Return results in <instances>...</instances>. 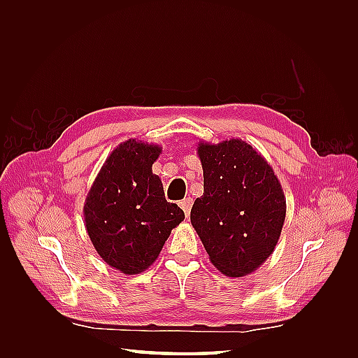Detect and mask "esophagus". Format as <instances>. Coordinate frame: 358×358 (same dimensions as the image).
Masks as SVG:
<instances>
[{
    "mask_svg": "<svg viewBox=\"0 0 358 358\" xmlns=\"http://www.w3.org/2000/svg\"><path fill=\"white\" fill-rule=\"evenodd\" d=\"M180 208H182V210L185 212V215L187 216H189V212H191V208H192V199H183L182 201H180Z\"/></svg>",
    "mask_w": 358,
    "mask_h": 358,
    "instance_id": "1",
    "label": "esophagus"
}]
</instances>
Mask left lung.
I'll return each instance as SVG.
<instances>
[{
    "mask_svg": "<svg viewBox=\"0 0 358 358\" xmlns=\"http://www.w3.org/2000/svg\"><path fill=\"white\" fill-rule=\"evenodd\" d=\"M204 192L191 224L221 273L242 278L272 255L285 222L284 189L266 158L242 138L200 142Z\"/></svg>",
    "mask_w": 358,
    "mask_h": 358,
    "instance_id": "obj_1",
    "label": "left lung"
}]
</instances>
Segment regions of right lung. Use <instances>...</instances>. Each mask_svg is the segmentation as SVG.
I'll use <instances>...</instances> for the list:
<instances>
[{"instance_id": "obj_1", "label": "right lung", "mask_w": 358, "mask_h": 358, "mask_svg": "<svg viewBox=\"0 0 358 358\" xmlns=\"http://www.w3.org/2000/svg\"><path fill=\"white\" fill-rule=\"evenodd\" d=\"M161 146L128 138L107 157L83 204L95 251L110 267L137 275L152 266L171 230L185 220L169 203L152 164Z\"/></svg>"}]
</instances>
